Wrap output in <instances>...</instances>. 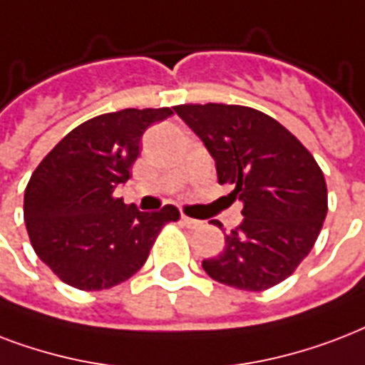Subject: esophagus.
I'll use <instances>...</instances> for the list:
<instances>
[{
	"label": "esophagus",
	"mask_w": 365,
	"mask_h": 365,
	"mask_svg": "<svg viewBox=\"0 0 365 365\" xmlns=\"http://www.w3.org/2000/svg\"><path fill=\"white\" fill-rule=\"evenodd\" d=\"M180 219H182V222H185V227H188V228H200V227H202V225H203L202 221H196V219H190V217H186V215H182Z\"/></svg>",
	"instance_id": "obj_1"
}]
</instances>
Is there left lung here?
Listing matches in <instances>:
<instances>
[{"label":"left lung","instance_id":"left-lung-1","mask_svg":"<svg viewBox=\"0 0 365 365\" xmlns=\"http://www.w3.org/2000/svg\"><path fill=\"white\" fill-rule=\"evenodd\" d=\"M175 112L202 138L219 182L234 185L244 203V221L225 234V250L205 259L203 270L245 291L284 282L310 253L327 213L326 179L312 154L255 108L209 103Z\"/></svg>","mask_w":365,"mask_h":365}]
</instances>
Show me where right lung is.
Masks as SVG:
<instances>
[{"label":"right lung","mask_w":365,"mask_h":365,"mask_svg":"<svg viewBox=\"0 0 365 365\" xmlns=\"http://www.w3.org/2000/svg\"><path fill=\"white\" fill-rule=\"evenodd\" d=\"M171 108H125L68 133L41 160L24 192V222L34 251L64 282L108 289L143 267L158 234L179 209L144 213L114 190L129 179L144 131Z\"/></svg>","instance_id":"right-lung-1"}]
</instances>
